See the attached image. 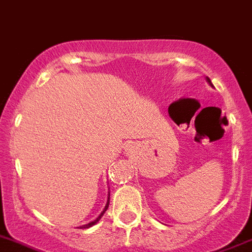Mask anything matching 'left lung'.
<instances>
[{
  "label": "left lung",
  "mask_w": 252,
  "mask_h": 252,
  "mask_svg": "<svg viewBox=\"0 0 252 252\" xmlns=\"http://www.w3.org/2000/svg\"><path fill=\"white\" fill-rule=\"evenodd\" d=\"M206 81H208V83H209V85H210V87H213V84H212V81H210V79H209V77H206Z\"/></svg>",
  "instance_id": "1"
}]
</instances>
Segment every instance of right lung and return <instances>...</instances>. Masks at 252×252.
I'll list each match as a JSON object with an SVG mask.
<instances>
[{
    "label": "right lung",
    "instance_id": "add662e5",
    "mask_svg": "<svg viewBox=\"0 0 252 252\" xmlns=\"http://www.w3.org/2000/svg\"><path fill=\"white\" fill-rule=\"evenodd\" d=\"M108 205H109V197H108V200H107V204H105L104 209H103V212L100 213V214H99V217H98V218H96V219H94L93 222L88 223V224H84V225H81L80 228H89V227H92V225L96 224V223H98V222H99V220H100V218H102V217H103V214H104V213H105V210L108 209Z\"/></svg>",
    "mask_w": 252,
    "mask_h": 252
}]
</instances>
